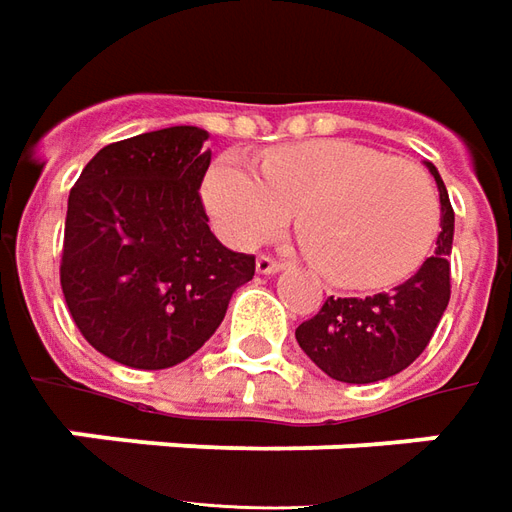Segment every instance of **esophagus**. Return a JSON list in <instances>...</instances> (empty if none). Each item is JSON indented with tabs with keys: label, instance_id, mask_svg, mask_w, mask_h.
Segmentation results:
<instances>
[{
	"label": "esophagus",
	"instance_id": "1",
	"mask_svg": "<svg viewBox=\"0 0 512 512\" xmlns=\"http://www.w3.org/2000/svg\"><path fill=\"white\" fill-rule=\"evenodd\" d=\"M257 274H266V277H274V274H280L282 271V263H277L274 257L268 255H260L257 257Z\"/></svg>",
	"mask_w": 512,
	"mask_h": 512
}]
</instances>
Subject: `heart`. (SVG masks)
Masks as SVG:
<instances>
[{
    "instance_id": "b5f03b06",
    "label": "heart",
    "mask_w": 512,
    "mask_h": 512,
    "mask_svg": "<svg viewBox=\"0 0 512 512\" xmlns=\"http://www.w3.org/2000/svg\"><path fill=\"white\" fill-rule=\"evenodd\" d=\"M205 205L221 235L255 246L296 227L316 268L341 288H382L413 274L438 232L427 171L343 138L271 149L260 174L224 155L205 177Z\"/></svg>"
}]
</instances>
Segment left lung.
Listing matches in <instances>:
<instances>
[{
    "label": "left lung",
    "mask_w": 512,
    "mask_h": 512,
    "mask_svg": "<svg viewBox=\"0 0 512 512\" xmlns=\"http://www.w3.org/2000/svg\"><path fill=\"white\" fill-rule=\"evenodd\" d=\"M441 199V232L416 274L371 296H330L316 316L296 327V341L327 377L349 385L388 380L416 360L449 305V255L455 210L438 169L427 163Z\"/></svg>",
    "instance_id": "left-lung-1"
}]
</instances>
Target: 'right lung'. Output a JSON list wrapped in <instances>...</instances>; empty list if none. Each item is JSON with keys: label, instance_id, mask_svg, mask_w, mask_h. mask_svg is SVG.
Returning <instances> with one entry per match:
<instances>
[{"label": "right lung", "instance_id": "1", "mask_svg": "<svg viewBox=\"0 0 512 512\" xmlns=\"http://www.w3.org/2000/svg\"><path fill=\"white\" fill-rule=\"evenodd\" d=\"M202 127H166L99 149L71 188L60 285L85 341L121 366L171 368L219 330L255 257L207 227Z\"/></svg>", "mask_w": 512, "mask_h": 512}]
</instances>
